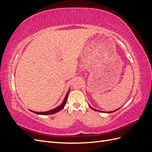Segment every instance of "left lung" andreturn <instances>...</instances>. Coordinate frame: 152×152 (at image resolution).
<instances>
[{
    "label": "left lung",
    "instance_id": "obj_1",
    "mask_svg": "<svg viewBox=\"0 0 152 152\" xmlns=\"http://www.w3.org/2000/svg\"><path fill=\"white\" fill-rule=\"evenodd\" d=\"M89 107L92 109V110H94V111H97V112H105V113H112V112H115V111H117V110H118L119 108H118L117 110H114V111H112V112H103V111H100V110H96V109H95V108H93V107H91V106L89 105Z\"/></svg>",
    "mask_w": 152,
    "mask_h": 152
}]
</instances>
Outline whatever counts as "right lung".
<instances>
[{"label": "right lung", "instance_id": "obj_1", "mask_svg": "<svg viewBox=\"0 0 152 152\" xmlns=\"http://www.w3.org/2000/svg\"><path fill=\"white\" fill-rule=\"evenodd\" d=\"M69 91H70V89H69V90H68V93H66V96H65V99H64L63 103H62L60 105L58 106V107L55 108H54V109L50 110H49V111L43 112H37L31 111V110H30V111H31L32 112H34V113H36V114H38V115H51V114H54V113H57V112H59V111H60V110H61L64 108V107H65V104H66V101H67V98H68V93H69Z\"/></svg>", "mask_w": 152, "mask_h": 152}]
</instances>
